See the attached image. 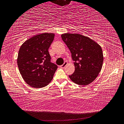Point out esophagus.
Instances as JSON below:
<instances>
[{
    "label": "esophagus",
    "instance_id": "34e87169",
    "mask_svg": "<svg viewBox=\"0 0 124 124\" xmlns=\"http://www.w3.org/2000/svg\"><path fill=\"white\" fill-rule=\"evenodd\" d=\"M67 62H64V63L61 66V68H64V67H65V66L67 65Z\"/></svg>",
    "mask_w": 124,
    "mask_h": 124
}]
</instances>
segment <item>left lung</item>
<instances>
[{
    "instance_id": "1",
    "label": "left lung",
    "mask_w": 124,
    "mask_h": 124,
    "mask_svg": "<svg viewBox=\"0 0 124 124\" xmlns=\"http://www.w3.org/2000/svg\"><path fill=\"white\" fill-rule=\"evenodd\" d=\"M62 40L70 49L75 66L70 79L78 85H86L94 81L101 70L103 54L100 45L80 34H64Z\"/></svg>"
}]
</instances>
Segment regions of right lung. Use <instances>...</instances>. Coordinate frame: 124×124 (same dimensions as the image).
<instances>
[{"instance_id":"obj_1","label":"right lung","mask_w":124,"mask_h":124,"mask_svg":"<svg viewBox=\"0 0 124 124\" xmlns=\"http://www.w3.org/2000/svg\"><path fill=\"white\" fill-rule=\"evenodd\" d=\"M54 34L37 35L26 40L20 48L17 63L23 80L34 88H42L51 81L57 66L51 62L48 48Z\"/></svg>"}]
</instances>
